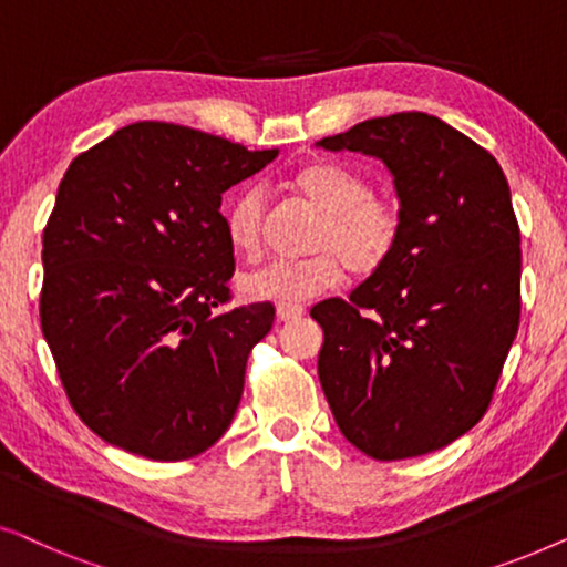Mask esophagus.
<instances>
[{
  "label": "esophagus",
  "mask_w": 567,
  "mask_h": 567,
  "mask_svg": "<svg viewBox=\"0 0 567 567\" xmlns=\"http://www.w3.org/2000/svg\"><path fill=\"white\" fill-rule=\"evenodd\" d=\"M276 315H278V320H281V322H291V320H299V317L305 315V307H301V305H278Z\"/></svg>",
  "instance_id": "1"
}]
</instances>
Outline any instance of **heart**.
<instances>
[{
    "instance_id": "b5f03b06",
    "label": "heart",
    "mask_w": 567,
    "mask_h": 567,
    "mask_svg": "<svg viewBox=\"0 0 567 567\" xmlns=\"http://www.w3.org/2000/svg\"><path fill=\"white\" fill-rule=\"evenodd\" d=\"M291 188L320 212L309 250L301 260H274L243 278L245 297L274 305H301L343 284L346 270L369 278L392 260L402 237V214L392 198L371 193L369 177L336 159H317L291 175ZM268 193L243 188L227 204L224 231L239 258L262 252Z\"/></svg>"
}]
</instances>
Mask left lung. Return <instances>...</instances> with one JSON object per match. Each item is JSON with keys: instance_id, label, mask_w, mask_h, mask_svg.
I'll list each match as a JSON object with an SVG mask.
<instances>
[{"instance_id": "obj_1", "label": "left lung", "mask_w": 567, "mask_h": 567, "mask_svg": "<svg viewBox=\"0 0 567 567\" xmlns=\"http://www.w3.org/2000/svg\"><path fill=\"white\" fill-rule=\"evenodd\" d=\"M320 146L382 159L402 214L392 260L348 301L312 307L322 392L371 460L436 452L487 413L522 320V231L506 175L470 136L417 111Z\"/></svg>"}]
</instances>
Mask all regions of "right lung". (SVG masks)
Returning <instances> with one entry per match:
<instances>
[{"instance_id":"1","label":"right lung","mask_w":567,"mask_h":567,"mask_svg":"<svg viewBox=\"0 0 567 567\" xmlns=\"http://www.w3.org/2000/svg\"><path fill=\"white\" fill-rule=\"evenodd\" d=\"M276 157L142 121L69 165L43 229L41 330L74 413L107 444L183 462L229 429L276 307L221 309L235 274L221 193Z\"/></svg>"}]
</instances>
